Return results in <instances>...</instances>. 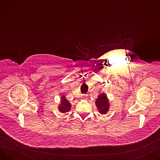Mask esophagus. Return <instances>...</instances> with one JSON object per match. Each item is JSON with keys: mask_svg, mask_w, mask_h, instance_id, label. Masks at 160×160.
<instances>
[{"mask_svg": "<svg viewBox=\"0 0 160 160\" xmlns=\"http://www.w3.org/2000/svg\"><path fill=\"white\" fill-rule=\"evenodd\" d=\"M82 98L83 99H87L88 98V96L87 95H83L82 96Z\"/></svg>", "mask_w": 160, "mask_h": 160, "instance_id": "obj_1", "label": "esophagus"}]
</instances>
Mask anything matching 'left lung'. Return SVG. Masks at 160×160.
Wrapping results in <instances>:
<instances>
[{
	"label": "left lung",
	"mask_w": 160,
	"mask_h": 160,
	"mask_svg": "<svg viewBox=\"0 0 160 160\" xmlns=\"http://www.w3.org/2000/svg\"><path fill=\"white\" fill-rule=\"evenodd\" d=\"M95 104L98 112L101 114H106L110 108V102L107 95L104 93H100L95 101Z\"/></svg>",
	"instance_id": "left-lung-1"
}]
</instances>
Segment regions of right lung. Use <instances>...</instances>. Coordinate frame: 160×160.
<instances>
[{"label": "right lung", "instance_id": "right-lung-1", "mask_svg": "<svg viewBox=\"0 0 160 160\" xmlns=\"http://www.w3.org/2000/svg\"><path fill=\"white\" fill-rule=\"evenodd\" d=\"M60 104L58 106V110L61 113H66L68 112L71 110V104L67 100V99L65 98V96H62L61 97Z\"/></svg>", "mask_w": 160, "mask_h": 160}]
</instances>
